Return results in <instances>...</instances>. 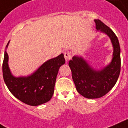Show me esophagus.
Masks as SVG:
<instances>
[{
  "label": "esophagus",
  "mask_w": 128,
  "mask_h": 128,
  "mask_svg": "<svg viewBox=\"0 0 128 128\" xmlns=\"http://www.w3.org/2000/svg\"><path fill=\"white\" fill-rule=\"evenodd\" d=\"M64 57H65V59L66 61L70 60L72 58V53L69 51L66 52L64 54Z\"/></svg>",
  "instance_id": "1"
}]
</instances>
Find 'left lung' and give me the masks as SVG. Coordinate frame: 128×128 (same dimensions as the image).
<instances>
[{"mask_svg":"<svg viewBox=\"0 0 128 128\" xmlns=\"http://www.w3.org/2000/svg\"><path fill=\"white\" fill-rule=\"evenodd\" d=\"M95 22L96 28L110 38L114 48L111 63L101 71H96L81 58L74 56L68 62L77 92L88 99L100 98L106 94L116 83L121 68L120 48L116 35L101 20H96Z\"/></svg>","mask_w":128,"mask_h":128,"instance_id":"obj_1","label":"left lung"}]
</instances>
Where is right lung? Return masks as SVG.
<instances>
[{
    "instance_id": "1",
    "label": "right lung",
    "mask_w": 128,
    "mask_h": 128,
    "mask_svg": "<svg viewBox=\"0 0 128 128\" xmlns=\"http://www.w3.org/2000/svg\"><path fill=\"white\" fill-rule=\"evenodd\" d=\"M8 60V54L5 51L2 63L3 78L14 96L31 106L40 105L51 100L59 68L65 63L63 54L45 62L28 77H14L10 71Z\"/></svg>"
}]
</instances>
